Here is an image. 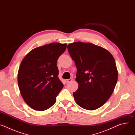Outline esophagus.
<instances>
[{
  "label": "esophagus",
  "mask_w": 135,
  "mask_h": 135,
  "mask_svg": "<svg viewBox=\"0 0 135 135\" xmlns=\"http://www.w3.org/2000/svg\"><path fill=\"white\" fill-rule=\"evenodd\" d=\"M72 81H73V79H68V80H66V83H69V82H71Z\"/></svg>",
  "instance_id": "obj_1"
}]
</instances>
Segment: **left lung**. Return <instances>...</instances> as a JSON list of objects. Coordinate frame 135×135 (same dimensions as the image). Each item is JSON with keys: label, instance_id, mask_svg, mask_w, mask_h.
Segmentation results:
<instances>
[{"label": "left lung", "instance_id": "left-lung-1", "mask_svg": "<svg viewBox=\"0 0 135 135\" xmlns=\"http://www.w3.org/2000/svg\"><path fill=\"white\" fill-rule=\"evenodd\" d=\"M67 48L77 68L79 88L73 93L76 103L87 110L99 108L108 100L117 83L114 57L105 49L90 43L74 42Z\"/></svg>", "mask_w": 135, "mask_h": 135}]
</instances>
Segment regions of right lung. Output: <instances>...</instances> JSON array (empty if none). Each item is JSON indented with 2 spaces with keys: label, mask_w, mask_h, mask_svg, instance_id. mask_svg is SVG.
Wrapping results in <instances>:
<instances>
[{
  "label": "right lung",
  "mask_w": 135,
  "mask_h": 135,
  "mask_svg": "<svg viewBox=\"0 0 135 135\" xmlns=\"http://www.w3.org/2000/svg\"><path fill=\"white\" fill-rule=\"evenodd\" d=\"M66 47L67 44L51 43L32 50L22 60L18 85L24 101L32 109L43 111L56 102L64 86L56 61Z\"/></svg>",
  "instance_id": "obj_1"
}]
</instances>
